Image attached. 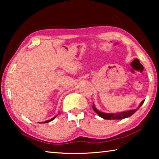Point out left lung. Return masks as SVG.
<instances>
[{"label": "left lung", "instance_id": "8db88e82", "mask_svg": "<svg viewBox=\"0 0 159 159\" xmlns=\"http://www.w3.org/2000/svg\"><path fill=\"white\" fill-rule=\"evenodd\" d=\"M144 100L142 101L139 104V107L137 109H134L133 110H128V111H121V112H117V113H104L99 111V110L96 108L95 104L93 103V109L94 111H95L97 114H98L99 116L101 118H104V119L107 120H120V119H123V118H128L130 117V116L134 114L140 108V107L143 104Z\"/></svg>", "mask_w": 159, "mask_h": 159}]
</instances>
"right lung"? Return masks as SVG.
<instances>
[{
  "instance_id": "right-lung-1",
  "label": "right lung",
  "mask_w": 159,
  "mask_h": 159,
  "mask_svg": "<svg viewBox=\"0 0 159 159\" xmlns=\"http://www.w3.org/2000/svg\"><path fill=\"white\" fill-rule=\"evenodd\" d=\"M59 113H60V112H59ZM58 114H57V115H58ZM57 115H56L55 116H54L52 118H51V119H50V120H45V121L43 122V123H49V122H50V121H52V120H53L54 119H55V118L57 116Z\"/></svg>"
}]
</instances>
